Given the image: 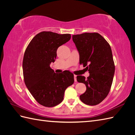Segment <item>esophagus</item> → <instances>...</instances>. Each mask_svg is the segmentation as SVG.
<instances>
[{
  "label": "esophagus",
  "mask_w": 135,
  "mask_h": 135,
  "mask_svg": "<svg viewBox=\"0 0 135 135\" xmlns=\"http://www.w3.org/2000/svg\"><path fill=\"white\" fill-rule=\"evenodd\" d=\"M74 81L75 82H76V75H74Z\"/></svg>",
  "instance_id": "1"
}]
</instances>
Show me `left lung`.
<instances>
[{"label":"left lung","instance_id":"obj_1","mask_svg":"<svg viewBox=\"0 0 135 135\" xmlns=\"http://www.w3.org/2000/svg\"><path fill=\"white\" fill-rule=\"evenodd\" d=\"M73 40L79 54V64L86 67L90 74L87 78L76 76L77 81L86 86L80 100L87 105H97L107 97L113 81L115 65L111 47L96 32L74 35Z\"/></svg>","mask_w":135,"mask_h":135}]
</instances>
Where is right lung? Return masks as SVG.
<instances>
[{"instance_id":"right-lung-1","label":"right lung","mask_w":135,"mask_h":135,"mask_svg":"<svg viewBox=\"0 0 135 135\" xmlns=\"http://www.w3.org/2000/svg\"><path fill=\"white\" fill-rule=\"evenodd\" d=\"M70 34L43 31L31 40L25 51L22 69L25 84L40 104L52 107L64 99V91L74 84L70 71L55 73L50 67L57 56V50L71 39Z\"/></svg>"}]
</instances>
